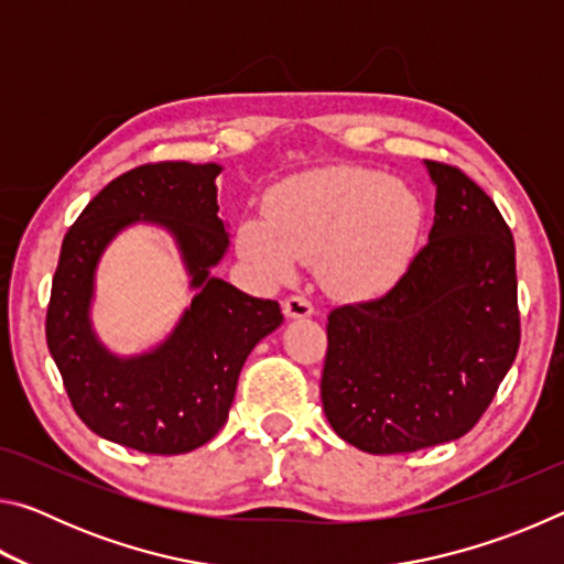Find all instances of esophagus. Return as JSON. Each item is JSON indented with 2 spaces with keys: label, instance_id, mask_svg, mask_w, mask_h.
Instances as JSON below:
<instances>
[{
  "label": "esophagus",
  "instance_id": "esophagus-1",
  "mask_svg": "<svg viewBox=\"0 0 564 564\" xmlns=\"http://www.w3.org/2000/svg\"><path fill=\"white\" fill-rule=\"evenodd\" d=\"M283 313L285 318H308L313 313V303L305 295L295 293L283 301Z\"/></svg>",
  "mask_w": 564,
  "mask_h": 564
}]
</instances>
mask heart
I'll list each match as a JSON object with an SVG mask.
<instances>
[{
  "instance_id": "b5f03b06",
  "label": "heart",
  "mask_w": 564,
  "mask_h": 564,
  "mask_svg": "<svg viewBox=\"0 0 564 564\" xmlns=\"http://www.w3.org/2000/svg\"><path fill=\"white\" fill-rule=\"evenodd\" d=\"M236 231L243 259L269 279L318 259L330 289L370 293L398 279L423 228V204L393 176L370 169H318L285 178Z\"/></svg>"
}]
</instances>
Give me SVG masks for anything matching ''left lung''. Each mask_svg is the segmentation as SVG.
I'll return each instance as SVG.
<instances>
[{
	"label": "left lung",
	"mask_w": 564,
	"mask_h": 564,
	"mask_svg": "<svg viewBox=\"0 0 564 564\" xmlns=\"http://www.w3.org/2000/svg\"><path fill=\"white\" fill-rule=\"evenodd\" d=\"M427 243L386 295L328 316L321 400L343 441L415 453L470 433L520 348L514 241L492 198L443 161Z\"/></svg>",
	"instance_id": "1"
}]
</instances>
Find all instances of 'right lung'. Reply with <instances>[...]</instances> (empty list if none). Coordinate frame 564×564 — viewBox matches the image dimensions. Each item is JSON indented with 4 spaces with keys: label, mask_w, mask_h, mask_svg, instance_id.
<instances>
[{
    "label": "right lung",
    "mask_w": 564,
    "mask_h": 564,
    "mask_svg": "<svg viewBox=\"0 0 564 564\" xmlns=\"http://www.w3.org/2000/svg\"><path fill=\"white\" fill-rule=\"evenodd\" d=\"M221 166L156 161L104 186L62 241L46 308V346L82 423L149 455L188 453L221 431L238 373L256 343L283 323L281 305L214 279L228 234L218 218ZM166 225L192 273L195 301L175 333L144 357L117 359L88 326L93 271L121 227Z\"/></svg>",
    "instance_id": "1"
}]
</instances>
